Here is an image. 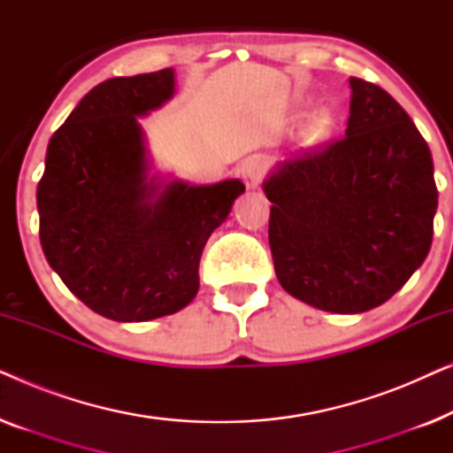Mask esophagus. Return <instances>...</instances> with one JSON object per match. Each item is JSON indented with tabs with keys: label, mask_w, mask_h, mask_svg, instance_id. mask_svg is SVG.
<instances>
[{
	"label": "esophagus",
	"mask_w": 453,
	"mask_h": 453,
	"mask_svg": "<svg viewBox=\"0 0 453 453\" xmlns=\"http://www.w3.org/2000/svg\"><path fill=\"white\" fill-rule=\"evenodd\" d=\"M265 175V165L262 158H250L241 166V177L247 189H256Z\"/></svg>",
	"instance_id": "obj_1"
}]
</instances>
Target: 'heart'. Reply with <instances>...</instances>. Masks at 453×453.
<instances>
[{"label":"heart","instance_id":"1","mask_svg":"<svg viewBox=\"0 0 453 453\" xmlns=\"http://www.w3.org/2000/svg\"><path fill=\"white\" fill-rule=\"evenodd\" d=\"M327 123H330V119H327L326 115H321V117H318V119L313 121V127L319 129V132H324V129L327 127Z\"/></svg>","mask_w":453,"mask_h":453}]
</instances>
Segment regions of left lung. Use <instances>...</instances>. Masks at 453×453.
I'll list each match as a JSON object with an SVG mask.
<instances>
[{
  "label": "left lung",
  "mask_w": 453,
  "mask_h": 453,
  "mask_svg": "<svg viewBox=\"0 0 453 453\" xmlns=\"http://www.w3.org/2000/svg\"><path fill=\"white\" fill-rule=\"evenodd\" d=\"M349 84L342 138L305 148L264 183L278 282L334 313L398 293L431 250L437 210L431 150L411 117L377 84Z\"/></svg>",
  "instance_id": "8db88e82"
}]
</instances>
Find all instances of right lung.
Segmentation results:
<instances>
[{"label": "right lung", "mask_w": 453, "mask_h": 453, "mask_svg": "<svg viewBox=\"0 0 453 453\" xmlns=\"http://www.w3.org/2000/svg\"><path fill=\"white\" fill-rule=\"evenodd\" d=\"M173 70L95 86L51 135L39 188V237L51 268L84 305L115 321L183 309L200 257L245 185L171 183L154 200L138 115L169 101Z\"/></svg>", "instance_id": "add662e5"}]
</instances>
